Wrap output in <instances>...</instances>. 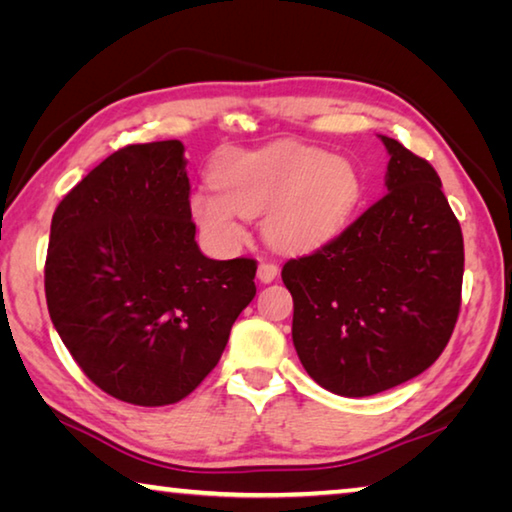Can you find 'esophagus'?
I'll return each instance as SVG.
<instances>
[{"label": "esophagus", "mask_w": 512, "mask_h": 512, "mask_svg": "<svg viewBox=\"0 0 512 512\" xmlns=\"http://www.w3.org/2000/svg\"><path fill=\"white\" fill-rule=\"evenodd\" d=\"M277 273H280V268H277V264H271V262L259 264V268H257V277H259V282H264V284L273 282L275 277H277Z\"/></svg>", "instance_id": "obj_1"}]
</instances>
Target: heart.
I'll return each mask as SVG.
<instances>
[{"instance_id": "heart-1", "label": "heart", "mask_w": 512, "mask_h": 512, "mask_svg": "<svg viewBox=\"0 0 512 512\" xmlns=\"http://www.w3.org/2000/svg\"><path fill=\"white\" fill-rule=\"evenodd\" d=\"M212 183L196 189L189 210L219 253H235L246 239V216L262 214L271 246L287 253L323 248L348 228L363 196L350 160L296 142L225 153Z\"/></svg>"}]
</instances>
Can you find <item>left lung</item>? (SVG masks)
Segmentation results:
<instances>
[{"label":"left lung","instance_id":"1","mask_svg":"<svg viewBox=\"0 0 512 512\" xmlns=\"http://www.w3.org/2000/svg\"><path fill=\"white\" fill-rule=\"evenodd\" d=\"M379 137L391 155L388 194L334 241L282 268L300 363L343 397L418 377L445 350L461 309L463 235L438 173Z\"/></svg>","mask_w":512,"mask_h":512}]
</instances>
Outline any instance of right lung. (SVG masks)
I'll list each match as a JSON object with an SVG mask.
<instances>
[{
  "mask_svg": "<svg viewBox=\"0 0 512 512\" xmlns=\"http://www.w3.org/2000/svg\"><path fill=\"white\" fill-rule=\"evenodd\" d=\"M185 167L178 140L124 146L51 219V323L88 379L137 406L192 393L257 291L255 259L198 248Z\"/></svg>",
  "mask_w": 512,
  "mask_h": 512,
  "instance_id": "right-lung-1",
  "label": "right lung"
}]
</instances>
